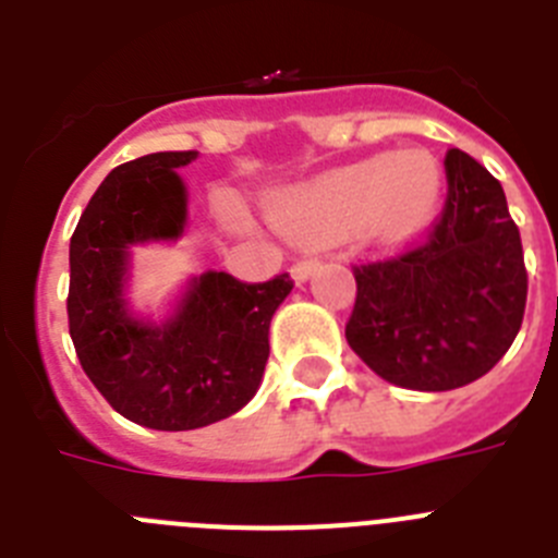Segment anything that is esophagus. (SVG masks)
Returning a JSON list of instances; mask_svg holds the SVG:
<instances>
[{
  "instance_id": "esophagus-1",
  "label": "esophagus",
  "mask_w": 558,
  "mask_h": 558,
  "mask_svg": "<svg viewBox=\"0 0 558 558\" xmlns=\"http://www.w3.org/2000/svg\"><path fill=\"white\" fill-rule=\"evenodd\" d=\"M322 268V259L318 256H304V259H299V263L293 265V276L295 282H304L310 274H315V270Z\"/></svg>"
}]
</instances>
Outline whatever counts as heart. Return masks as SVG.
<instances>
[{
  "label": "heart",
  "instance_id": "heart-1",
  "mask_svg": "<svg viewBox=\"0 0 558 558\" xmlns=\"http://www.w3.org/2000/svg\"><path fill=\"white\" fill-rule=\"evenodd\" d=\"M441 186V167L427 150L374 156L290 195L279 220L304 240H338L363 229L374 243H402L433 218Z\"/></svg>",
  "mask_w": 558,
  "mask_h": 558
}]
</instances>
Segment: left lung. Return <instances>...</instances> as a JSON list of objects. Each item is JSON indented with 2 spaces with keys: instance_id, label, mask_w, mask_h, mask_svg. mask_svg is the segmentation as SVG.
<instances>
[{
  "instance_id": "1",
  "label": "left lung",
  "mask_w": 558,
  "mask_h": 558,
  "mask_svg": "<svg viewBox=\"0 0 558 558\" xmlns=\"http://www.w3.org/2000/svg\"><path fill=\"white\" fill-rule=\"evenodd\" d=\"M445 172V209L425 240L352 265L349 347L413 391H450L492 372L529 299L520 229L500 181L458 147L447 150Z\"/></svg>"
}]
</instances>
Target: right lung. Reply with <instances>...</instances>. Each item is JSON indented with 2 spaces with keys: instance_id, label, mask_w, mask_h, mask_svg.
<instances>
[{
  "instance_id": "1",
  "label": "right lung",
  "mask_w": 558,
  "mask_h": 558,
  "mask_svg": "<svg viewBox=\"0 0 558 558\" xmlns=\"http://www.w3.org/2000/svg\"><path fill=\"white\" fill-rule=\"evenodd\" d=\"M195 150L150 153L113 167L83 209L69 243V335L86 377L108 405L153 430H195L231 416L259 388L276 307L290 274L240 282L204 274L172 322L125 313L128 245L179 236L186 192L175 167Z\"/></svg>"
}]
</instances>
